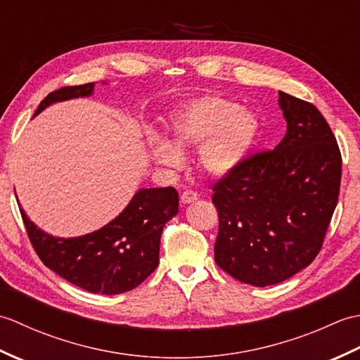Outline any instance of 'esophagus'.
<instances>
[{
    "label": "esophagus",
    "mask_w": 360,
    "mask_h": 360,
    "mask_svg": "<svg viewBox=\"0 0 360 360\" xmlns=\"http://www.w3.org/2000/svg\"><path fill=\"white\" fill-rule=\"evenodd\" d=\"M198 200V193L193 192V190H184V192L181 193V202L182 204H190Z\"/></svg>",
    "instance_id": "1"
}]
</instances>
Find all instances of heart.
Wrapping results in <instances>:
<instances>
[{
    "label": "heart",
    "mask_w": 360,
    "mask_h": 360,
    "mask_svg": "<svg viewBox=\"0 0 360 360\" xmlns=\"http://www.w3.org/2000/svg\"><path fill=\"white\" fill-rule=\"evenodd\" d=\"M258 134L255 112L223 96H204L184 103L173 114L170 137L178 149L158 134L148 136V148L158 164L174 168L182 164L179 150L200 147L198 162L202 170L224 176L248 159Z\"/></svg>",
    "instance_id": "1"
}]
</instances>
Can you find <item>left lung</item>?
<instances>
[{"mask_svg":"<svg viewBox=\"0 0 360 360\" xmlns=\"http://www.w3.org/2000/svg\"><path fill=\"white\" fill-rule=\"evenodd\" d=\"M288 131L212 187L217 264L246 285H277L322 249L339 200L342 156L314 105L280 91Z\"/></svg>","mask_w":360,"mask_h":360,"instance_id":"left-lung-1","label":"left lung"}]
</instances>
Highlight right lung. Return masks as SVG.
Masks as SVG:
<instances>
[{
	"label": "right lung",
	"instance_id": "obj_1",
	"mask_svg": "<svg viewBox=\"0 0 360 360\" xmlns=\"http://www.w3.org/2000/svg\"><path fill=\"white\" fill-rule=\"evenodd\" d=\"M94 83L65 86L43 98L34 116L46 106L86 97ZM179 207L173 187L141 188L111 223L77 238H56L44 233L20 207L22 223L44 266L88 292L114 295L131 290L159 264L160 233Z\"/></svg>",
	"mask_w": 360,
	"mask_h": 360
}]
</instances>
